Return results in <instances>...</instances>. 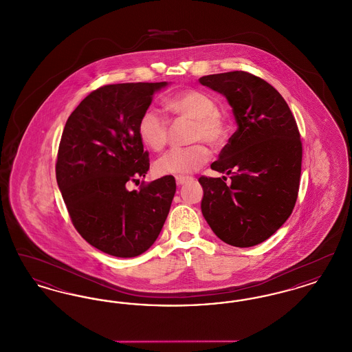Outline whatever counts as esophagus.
I'll return each mask as SVG.
<instances>
[{
    "label": "esophagus",
    "mask_w": 352,
    "mask_h": 352,
    "mask_svg": "<svg viewBox=\"0 0 352 352\" xmlns=\"http://www.w3.org/2000/svg\"><path fill=\"white\" fill-rule=\"evenodd\" d=\"M175 181L178 184H184L190 181H192V177H186V175H177L175 177Z\"/></svg>",
    "instance_id": "esophagus-1"
}]
</instances>
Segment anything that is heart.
<instances>
[{
  "label": "heart",
  "mask_w": 352,
  "mask_h": 352,
  "mask_svg": "<svg viewBox=\"0 0 352 352\" xmlns=\"http://www.w3.org/2000/svg\"><path fill=\"white\" fill-rule=\"evenodd\" d=\"M166 108L179 118L192 121L188 140H201L211 148H220L227 140V124L219 112L218 104L208 94L198 89L182 91L166 100ZM138 135L151 151H162L168 141V122L154 108L144 111L138 120ZM210 151L201 143L168 151L157 160L154 168L160 175L188 174L203 166Z\"/></svg>",
  "instance_id": "b5f03b06"
}]
</instances>
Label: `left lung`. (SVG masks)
Segmentation results:
<instances>
[{
    "label": "left lung",
    "mask_w": 352,
    "mask_h": 352,
    "mask_svg": "<svg viewBox=\"0 0 352 352\" xmlns=\"http://www.w3.org/2000/svg\"><path fill=\"white\" fill-rule=\"evenodd\" d=\"M201 85L232 107L237 131L211 168L231 175L201 177V214L220 240L248 248L265 241L290 217L298 195L302 144L284 98L245 71L207 75Z\"/></svg>",
    "instance_id": "obj_1"
}]
</instances>
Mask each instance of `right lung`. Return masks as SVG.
I'll return each mask as SVG.
<instances>
[{
  "mask_svg": "<svg viewBox=\"0 0 352 352\" xmlns=\"http://www.w3.org/2000/svg\"><path fill=\"white\" fill-rule=\"evenodd\" d=\"M168 85L100 87L76 107L62 134L55 170L68 214L87 243L111 256L148 251L168 218L177 188L173 175L138 191L126 188L149 170L138 120Z\"/></svg>",
  "mask_w": 352,
  "mask_h": 352,
  "instance_id": "right-lung-1",
  "label": "right lung"
}]
</instances>
